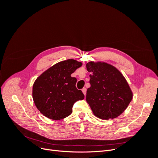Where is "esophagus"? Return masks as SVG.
Wrapping results in <instances>:
<instances>
[{
  "instance_id": "obj_1",
  "label": "esophagus",
  "mask_w": 158,
  "mask_h": 158,
  "mask_svg": "<svg viewBox=\"0 0 158 158\" xmlns=\"http://www.w3.org/2000/svg\"><path fill=\"white\" fill-rule=\"evenodd\" d=\"M86 90H87V89L85 88H84L82 89V92L84 93V95H85L86 94Z\"/></svg>"
}]
</instances>
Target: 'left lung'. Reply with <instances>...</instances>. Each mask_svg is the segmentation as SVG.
Segmentation results:
<instances>
[{
  "label": "left lung",
  "instance_id": "1",
  "mask_svg": "<svg viewBox=\"0 0 158 158\" xmlns=\"http://www.w3.org/2000/svg\"><path fill=\"white\" fill-rule=\"evenodd\" d=\"M91 87L86 101L95 116L114 118L125 111L132 99V93L122 74L114 66L105 63L86 64Z\"/></svg>",
  "mask_w": 158,
  "mask_h": 158
}]
</instances>
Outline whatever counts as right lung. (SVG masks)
I'll return each mask as SVG.
<instances>
[{
    "mask_svg": "<svg viewBox=\"0 0 158 158\" xmlns=\"http://www.w3.org/2000/svg\"><path fill=\"white\" fill-rule=\"evenodd\" d=\"M82 63L73 59L61 61L51 66L37 78L33 85L35 106L46 117L60 120L73 112L74 104L84 98L76 87L77 79L71 74Z\"/></svg>",
    "mask_w": 158,
    "mask_h": 158,
    "instance_id": "add662e5",
    "label": "right lung"
}]
</instances>
